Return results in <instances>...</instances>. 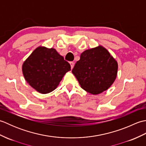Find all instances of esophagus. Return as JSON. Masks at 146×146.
Instances as JSON below:
<instances>
[{"instance_id": "esophagus-1", "label": "esophagus", "mask_w": 146, "mask_h": 146, "mask_svg": "<svg viewBox=\"0 0 146 146\" xmlns=\"http://www.w3.org/2000/svg\"><path fill=\"white\" fill-rule=\"evenodd\" d=\"M70 64L71 65V69H73V68L74 67V65H75V63H74V62L71 61V62H70Z\"/></svg>"}]
</instances>
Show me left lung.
Here are the masks:
<instances>
[{
    "label": "left lung",
    "mask_w": 146,
    "mask_h": 146,
    "mask_svg": "<svg viewBox=\"0 0 146 146\" xmlns=\"http://www.w3.org/2000/svg\"><path fill=\"white\" fill-rule=\"evenodd\" d=\"M118 63L102 46L87 49L80 55L72 70L81 87L93 95L107 90L117 75Z\"/></svg>",
    "instance_id": "1"
}]
</instances>
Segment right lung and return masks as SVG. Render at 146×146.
<instances>
[{
	"mask_svg": "<svg viewBox=\"0 0 146 146\" xmlns=\"http://www.w3.org/2000/svg\"><path fill=\"white\" fill-rule=\"evenodd\" d=\"M22 69L26 82L36 91L46 94L57 88L71 66L55 49L39 46L24 62Z\"/></svg>",
	"mask_w": 146,
	"mask_h": 146,
	"instance_id": "obj_1",
	"label": "right lung"
}]
</instances>
